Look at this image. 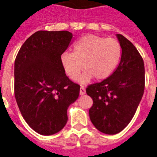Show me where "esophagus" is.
<instances>
[{"label": "esophagus", "mask_w": 157, "mask_h": 157, "mask_svg": "<svg viewBox=\"0 0 157 157\" xmlns=\"http://www.w3.org/2000/svg\"><path fill=\"white\" fill-rule=\"evenodd\" d=\"M86 94V89L84 88V86H81V87H80V94Z\"/></svg>", "instance_id": "esophagus-1"}]
</instances>
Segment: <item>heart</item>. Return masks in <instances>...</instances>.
I'll use <instances>...</instances> for the list:
<instances>
[{
    "label": "heart",
    "instance_id": "heart-1",
    "mask_svg": "<svg viewBox=\"0 0 157 157\" xmlns=\"http://www.w3.org/2000/svg\"><path fill=\"white\" fill-rule=\"evenodd\" d=\"M122 56L120 43L112 37L86 34L75 43L73 53L64 52L61 55V64L65 74L71 80L77 78L81 83L88 82L93 78L103 80L109 77L119 65Z\"/></svg>",
    "mask_w": 157,
    "mask_h": 157
}]
</instances>
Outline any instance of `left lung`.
<instances>
[{"instance_id": "left-lung-1", "label": "left lung", "mask_w": 157, "mask_h": 157, "mask_svg": "<svg viewBox=\"0 0 157 157\" xmlns=\"http://www.w3.org/2000/svg\"><path fill=\"white\" fill-rule=\"evenodd\" d=\"M116 36L122 47L120 64L110 77L86 89L93 100L89 110L90 121L101 132L108 135L117 134L128 126L145 86L143 58L129 40L121 34Z\"/></svg>"}]
</instances>
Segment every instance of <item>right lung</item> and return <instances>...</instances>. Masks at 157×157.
<instances>
[{
  "instance_id": "right-lung-1",
  "label": "right lung",
  "mask_w": 157,
  "mask_h": 157,
  "mask_svg": "<svg viewBox=\"0 0 157 157\" xmlns=\"http://www.w3.org/2000/svg\"><path fill=\"white\" fill-rule=\"evenodd\" d=\"M69 31L40 30L25 41L14 63V94L25 122L36 132L50 136L67 122V108L80 86L67 77L61 55L72 39Z\"/></svg>"
}]
</instances>
